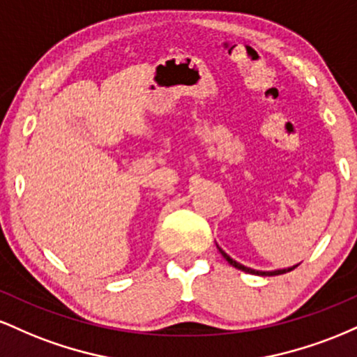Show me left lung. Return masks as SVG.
I'll return each instance as SVG.
<instances>
[{"label":"left lung","instance_id":"left-lung-1","mask_svg":"<svg viewBox=\"0 0 357 357\" xmlns=\"http://www.w3.org/2000/svg\"><path fill=\"white\" fill-rule=\"evenodd\" d=\"M216 247H218V245H216ZM218 250H220V253L221 255H223V258L225 260L228 261V264L231 265V267H235V268H238V270H241V272H245V273H252V275H260V277H272V275H282V273H287V272H290V270H294L297 267V265H292V267H287V268H277V270H255V268H250V267H245V265H241L240 261H236V260H233V258L228 255L227 252H223V250H221L220 247H218Z\"/></svg>","mask_w":357,"mask_h":357}]
</instances>
